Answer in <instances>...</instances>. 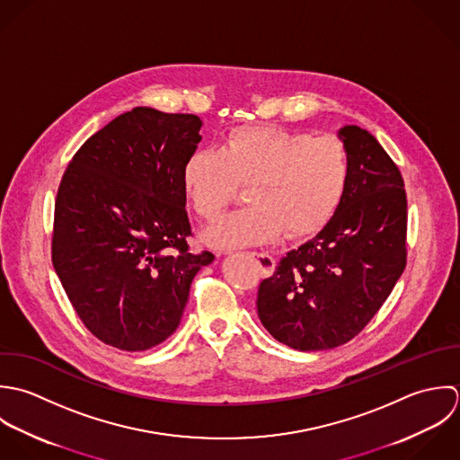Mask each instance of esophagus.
<instances>
[{
	"instance_id": "esophagus-1",
	"label": "esophagus",
	"mask_w": 460,
	"mask_h": 460,
	"mask_svg": "<svg viewBox=\"0 0 460 460\" xmlns=\"http://www.w3.org/2000/svg\"><path fill=\"white\" fill-rule=\"evenodd\" d=\"M251 256L254 258V261L258 263L260 270L265 274V276H270L276 269V261L274 258L269 254V252H251Z\"/></svg>"
}]
</instances>
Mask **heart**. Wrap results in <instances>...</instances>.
I'll list each match as a JSON object with an SVG mask.
<instances>
[{"mask_svg":"<svg viewBox=\"0 0 460 460\" xmlns=\"http://www.w3.org/2000/svg\"><path fill=\"white\" fill-rule=\"evenodd\" d=\"M352 174L347 146L276 126L231 131L220 149L202 147L184 162L181 186L197 217L213 222L247 184L243 209L206 234L213 247H243L318 233L338 211Z\"/></svg>","mask_w":460,"mask_h":460,"instance_id":"b5f03b06","label":"heart"}]
</instances>
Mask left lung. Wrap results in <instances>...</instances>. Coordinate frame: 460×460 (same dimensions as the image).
I'll return each mask as SVG.
<instances>
[{
	"mask_svg": "<svg viewBox=\"0 0 460 460\" xmlns=\"http://www.w3.org/2000/svg\"><path fill=\"white\" fill-rule=\"evenodd\" d=\"M340 137L352 160L341 206L313 240L284 254L258 289L265 329L302 352L356 338L407 263V195L396 164L359 126H345Z\"/></svg>",
	"mask_w": 460,
	"mask_h": 460,
	"instance_id": "1",
	"label": "left lung"
}]
</instances>
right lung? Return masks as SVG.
<instances>
[{
	"label": "right lung",
	"instance_id": "add662e5",
	"mask_svg": "<svg viewBox=\"0 0 460 460\" xmlns=\"http://www.w3.org/2000/svg\"><path fill=\"white\" fill-rule=\"evenodd\" d=\"M191 113L137 106L69 162L55 200L51 260L84 325L104 345L140 352L180 325L195 274L181 186L200 142Z\"/></svg>",
	"mask_w": 460,
	"mask_h": 460
}]
</instances>
